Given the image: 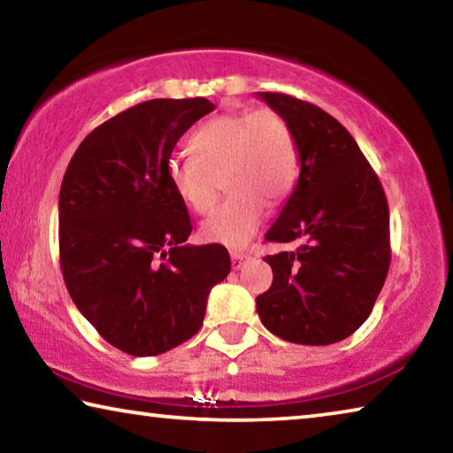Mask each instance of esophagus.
<instances>
[{"instance_id":"1","label":"esophagus","mask_w":453,"mask_h":453,"mask_svg":"<svg viewBox=\"0 0 453 453\" xmlns=\"http://www.w3.org/2000/svg\"><path fill=\"white\" fill-rule=\"evenodd\" d=\"M229 257H232L234 270H240V267L250 259V254H245V251H232V254H229Z\"/></svg>"}]
</instances>
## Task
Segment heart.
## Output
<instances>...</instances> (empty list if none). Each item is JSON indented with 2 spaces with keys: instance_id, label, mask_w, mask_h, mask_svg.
Here are the masks:
<instances>
[{
  "instance_id": "heart-1",
  "label": "heart",
  "mask_w": 453,
  "mask_h": 453,
  "mask_svg": "<svg viewBox=\"0 0 453 453\" xmlns=\"http://www.w3.org/2000/svg\"><path fill=\"white\" fill-rule=\"evenodd\" d=\"M191 157L167 162V181L180 202L197 216L216 203L218 180L226 202L202 224V237L226 248H242L262 226L265 203L275 205L297 178V151L291 127L280 111H229L197 129Z\"/></svg>"
}]
</instances>
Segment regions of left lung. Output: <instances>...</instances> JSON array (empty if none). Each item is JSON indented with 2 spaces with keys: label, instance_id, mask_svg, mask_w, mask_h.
<instances>
[{
  "label": "left lung",
  "instance_id": "1",
  "mask_svg": "<svg viewBox=\"0 0 453 453\" xmlns=\"http://www.w3.org/2000/svg\"><path fill=\"white\" fill-rule=\"evenodd\" d=\"M294 134L300 178L265 242L297 248L265 256L273 281L256 297L262 324L302 346L346 340L372 313L389 270L383 188L354 137L318 105L259 91Z\"/></svg>",
  "mask_w": 453,
  "mask_h": 453
}]
</instances>
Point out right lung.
Instances as JSON below:
<instances>
[{
  "label": "right lung",
  "instance_id": "add662e5",
  "mask_svg": "<svg viewBox=\"0 0 453 453\" xmlns=\"http://www.w3.org/2000/svg\"><path fill=\"white\" fill-rule=\"evenodd\" d=\"M216 105L150 99L107 119L75 150L59 189V262L73 303L129 356L165 354L203 324L232 270L224 245H186L188 208L167 181L180 137Z\"/></svg>",
  "mask_w": 453,
  "mask_h": 453
}]
</instances>
